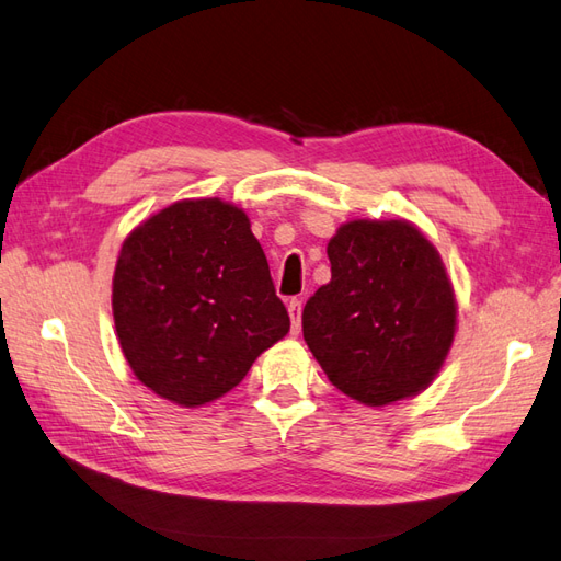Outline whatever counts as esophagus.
Segmentation results:
<instances>
[{
    "instance_id": "1",
    "label": "esophagus",
    "mask_w": 561,
    "mask_h": 561,
    "mask_svg": "<svg viewBox=\"0 0 561 561\" xmlns=\"http://www.w3.org/2000/svg\"><path fill=\"white\" fill-rule=\"evenodd\" d=\"M289 318H291V334L301 332V301H298V298H291L289 301Z\"/></svg>"
}]
</instances>
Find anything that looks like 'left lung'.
Masks as SVG:
<instances>
[{
    "mask_svg": "<svg viewBox=\"0 0 561 561\" xmlns=\"http://www.w3.org/2000/svg\"><path fill=\"white\" fill-rule=\"evenodd\" d=\"M330 284L308 298L304 340L330 382L366 407L421 394L457 332L437 249L407 219H354L328 243Z\"/></svg>",
    "mask_w": 561,
    "mask_h": 561,
    "instance_id": "left-lung-1",
    "label": "left lung"
}]
</instances>
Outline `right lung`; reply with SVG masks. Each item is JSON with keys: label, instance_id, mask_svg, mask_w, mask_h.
Listing matches in <instances>:
<instances>
[{"label": "right lung", "instance_id": "1", "mask_svg": "<svg viewBox=\"0 0 561 561\" xmlns=\"http://www.w3.org/2000/svg\"><path fill=\"white\" fill-rule=\"evenodd\" d=\"M112 312L134 375L186 409L225 397L291 324L249 217L219 198L172 203L128 233Z\"/></svg>", "mask_w": 561, "mask_h": 561}]
</instances>
